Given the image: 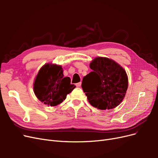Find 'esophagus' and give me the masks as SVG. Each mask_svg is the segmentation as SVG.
<instances>
[{
	"mask_svg": "<svg viewBox=\"0 0 158 158\" xmlns=\"http://www.w3.org/2000/svg\"><path fill=\"white\" fill-rule=\"evenodd\" d=\"M81 84H82V82H78L77 84H76V87H80L81 86Z\"/></svg>",
	"mask_w": 158,
	"mask_h": 158,
	"instance_id": "1",
	"label": "esophagus"
}]
</instances>
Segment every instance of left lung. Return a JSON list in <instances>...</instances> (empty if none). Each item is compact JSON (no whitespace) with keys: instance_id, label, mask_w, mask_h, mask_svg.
I'll use <instances>...</instances> for the list:
<instances>
[{"instance_id":"obj_1","label":"left lung","mask_w":158,"mask_h":158,"mask_svg":"<svg viewBox=\"0 0 158 158\" xmlns=\"http://www.w3.org/2000/svg\"><path fill=\"white\" fill-rule=\"evenodd\" d=\"M92 70L82 80V88L92 106L111 109L121 103L128 88L125 70L116 62L97 57L89 65Z\"/></svg>"}]
</instances>
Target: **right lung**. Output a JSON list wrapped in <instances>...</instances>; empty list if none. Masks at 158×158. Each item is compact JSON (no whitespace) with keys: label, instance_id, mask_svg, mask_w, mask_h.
Listing matches in <instances>:
<instances>
[{"label":"right lung","instance_id":"obj_1","mask_svg":"<svg viewBox=\"0 0 158 158\" xmlns=\"http://www.w3.org/2000/svg\"><path fill=\"white\" fill-rule=\"evenodd\" d=\"M60 66L47 64L40 69L33 84L36 97L47 106H56L63 102L66 95L76 86L69 77H64Z\"/></svg>","mask_w":158,"mask_h":158}]
</instances>
